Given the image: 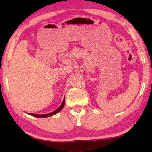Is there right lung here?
<instances>
[{
    "instance_id": "right-lung-1",
    "label": "right lung",
    "mask_w": 152,
    "mask_h": 152,
    "mask_svg": "<svg viewBox=\"0 0 152 152\" xmlns=\"http://www.w3.org/2000/svg\"><path fill=\"white\" fill-rule=\"evenodd\" d=\"M64 104H65V98L64 99V100H63V102L61 104V105L60 106V107L58 108V109H57L56 111H53V112L51 113H49V114H29L30 115H31V116H35V117H39V118H43V117H48V116H53V115L57 114V113L59 112V111L61 110L63 108H64Z\"/></svg>"
}]
</instances>
